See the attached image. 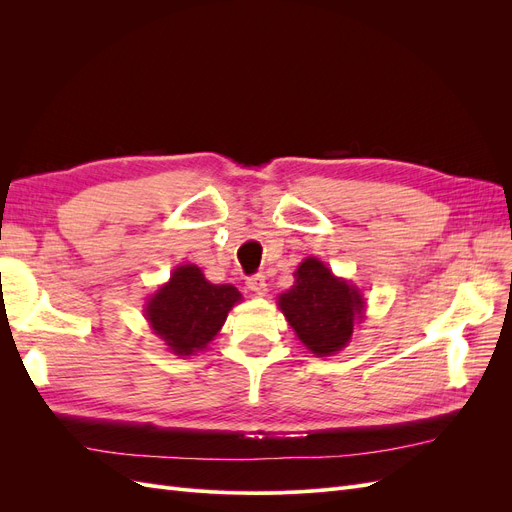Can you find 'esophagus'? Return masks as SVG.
Segmentation results:
<instances>
[{"label":"esophagus","mask_w":512,"mask_h":512,"mask_svg":"<svg viewBox=\"0 0 512 512\" xmlns=\"http://www.w3.org/2000/svg\"><path fill=\"white\" fill-rule=\"evenodd\" d=\"M247 288H250L254 294H258V297H262V294H267V277L262 273H256L252 277H247Z\"/></svg>","instance_id":"obj_1"}]
</instances>
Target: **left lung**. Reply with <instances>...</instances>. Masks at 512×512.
<instances>
[{
	"mask_svg": "<svg viewBox=\"0 0 512 512\" xmlns=\"http://www.w3.org/2000/svg\"><path fill=\"white\" fill-rule=\"evenodd\" d=\"M282 314L316 356H331L348 346L354 324L363 318L361 290L335 277L322 260L309 256L294 271V286L277 297Z\"/></svg>",
	"mask_w": 512,
	"mask_h": 512,
	"instance_id": "obj_1",
	"label": "left lung"
}]
</instances>
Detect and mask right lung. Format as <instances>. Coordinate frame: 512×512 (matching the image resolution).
Masks as SVG:
<instances>
[{
	"label": "right lung",
	"instance_id": "obj_1",
	"mask_svg": "<svg viewBox=\"0 0 512 512\" xmlns=\"http://www.w3.org/2000/svg\"><path fill=\"white\" fill-rule=\"evenodd\" d=\"M241 292L232 284H211L196 265H181L145 305V318L168 350L190 356L209 346L224 327Z\"/></svg>",
	"mask_w": 512,
	"mask_h": 512
}]
</instances>
